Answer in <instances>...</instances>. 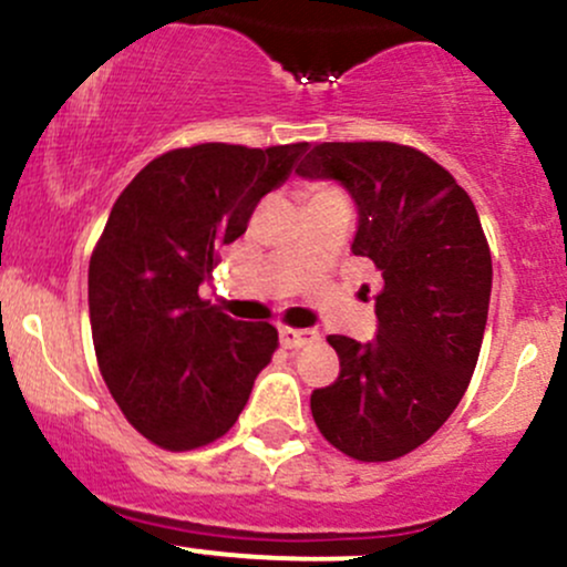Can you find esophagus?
<instances>
[{
	"label": "esophagus",
	"instance_id": "34e87169",
	"mask_svg": "<svg viewBox=\"0 0 567 567\" xmlns=\"http://www.w3.org/2000/svg\"><path fill=\"white\" fill-rule=\"evenodd\" d=\"M320 333L317 330H298V328H279V341L285 349H301L306 343L317 341Z\"/></svg>",
	"mask_w": 567,
	"mask_h": 567
}]
</instances>
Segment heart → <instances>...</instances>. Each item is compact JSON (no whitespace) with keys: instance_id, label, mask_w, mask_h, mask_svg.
I'll return each instance as SVG.
<instances>
[{"instance_id":"obj_1","label":"heart","mask_w":567,"mask_h":567,"mask_svg":"<svg viewBox=\"0 0 567 567\" xmlns=\"http://www.w3.org/2000/svg\"><path fill=\"white\" fill-rule=\"evenodd\" d=\"M328 199H347V197H343V194L333 186H317L315 192H311L309 202H328Z\"/></svg>"}]
</instances>
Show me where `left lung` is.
<instances>
[{"mask_svg":"<svg viewBox=\"0 0 567 567\" xmlns=\"http://www.w3.org/2000/svg\"><path fill=\"white\" fill-rule=\"evenodd\" d=\"M296 173L347 188L360 213L351 252L383 279L375 341L328 338L341 373L311 392V415L349 458L394 461L451 419L472 381L493 285L483 224L445 167L400 143H317Z\"/></svg>","mask_w":567,"mask_h":567,"instance_id":"8db88e82","label":"left lung"}]
</instances>
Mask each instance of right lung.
Segmentation results:
<instances>
[{"label":"right lung","mask_w":567,"mask_h":567,"mask_svg":"<svg viewBox=\"0 0 567 567\" xmlns=\"http://www.w3.org/2000/svg\"><path fill=\"white\" fill-rule=\"evenodd\" d=\"M306 148H173L114 202L87 275L97 368L130 424L165 451L224 437L279 347L275 324L231 320L199 285Z\"/></svg>","instance_id":"right-lung-1"}]
</instances>
